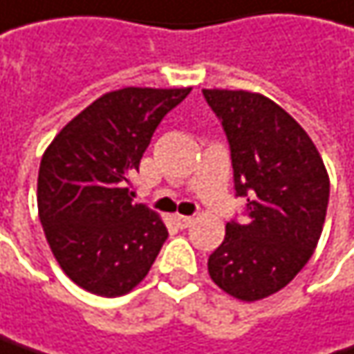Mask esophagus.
<instances>
[{
    "instance_id": "1",
    "label": "esophagus",
    "mask_w": 354,
    "mask_h": 354,
    "mask_svg": "<svg viewBox=\"0 0 354 354\" xmlns=\"http://www.w3.org/2000/svg\"><path fill=\"white\" fill-rule=\"evenodd\" d=\"M172 218H174V223H176L180 229H186V227H190L194 223L192 216H184V214H174Z\"/></svg>"
}]
</instances>
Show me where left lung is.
<instances>
[{"label": "left lung", "mask_w": 354, "mask_h": 354, "mask_svg": "<svg viewBox=\"0 0 354 354\" xmlns=\"http://www.w3.org/2000/svg\"><path fill=\"white\" fill-rule=\"evenodd\" d=\"M231 145L247 218L227 223L209 257L210 279L241 302L286 288L322 235L330 178L302 125L259 93L203 88Z\"/></svg>", "instance_id": "obj_1"}]
</instances>
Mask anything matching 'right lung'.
<instances>
[{"instance_id":"1","label":"right lung","mask_w":354,"mask_h":354,"mask_svg":"<svg viewBox=\"0 0 354 354\" xmlns=\"http://www.w3.org/2000/svg\"><path fill=\"white\" fill-rule=\"evenodd\" d=\"M192 88L125 86L71 119L46 147L38 172V216L62 272L82 290L117 298L156 261L168 229L129 196L164 115Z\"/></svg>"}]
</instances>
